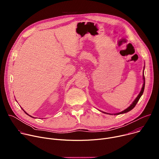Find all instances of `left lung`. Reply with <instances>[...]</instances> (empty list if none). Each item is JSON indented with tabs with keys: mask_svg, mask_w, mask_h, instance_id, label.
Segmentation results:
<instances>
[{
	"mask_svg": "<svg viewBox=\"0 0 159 159\" xmlns=\"http://www.w3.org/2000/svg\"><path fill=\"white\" fill-rule=\"evenodd\" d=\"M145 68V66H144ZM143 86L142 87V90H140V92L139 93V94L138 95V96L136 98V99L134 100V101L131 104V105L127 107L126 109H125V110L122 111L121 112H117V113H115V114H111V113H107V112H104V111H100L101 112H103V113H105V114H107V115H121V114H124V113H126L128 112H129V111H131V109H133L134 106H136V104H137L138 101H139L140 98H141V96H142L143 93V91H144V89H145V77H144V70H143Z\"/></svg>",
	"mask_w": 159,
	"mask_h": 159,
	"instance_id": "8db88e82",
	"label": "left lung"
}]
</instances>
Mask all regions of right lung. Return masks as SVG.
<instances>
[{
	"label": "right lung",
	"mask_w": 159,
	"mask_h": 159,
	"mask_svg": "<svg viewBox=\"0 0 159 159\" xmlns=\"http://www.w3.org/2000/svg\"><path fill=\"white\" fill-rule=\"evenodd\" d=\"M21 108H22V107H21ZM22 110H23V111H25V113H26V115H28V116H30V117H31V118H34V117H33V116H30V115H28V113H27V112H26V111H25V110H24V109H22Z\"/></svg>",
	"instance_id": "right-lung-1"
}]
</instances>
